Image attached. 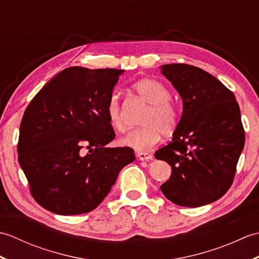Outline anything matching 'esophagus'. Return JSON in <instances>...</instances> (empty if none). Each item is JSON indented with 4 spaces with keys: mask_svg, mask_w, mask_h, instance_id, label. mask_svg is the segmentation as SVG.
<instances>
[{
    "mask_svg": "<svg viewBox=\"0 0 259 259\" xmlns=\"http://www.w3.org/2000/svg\"><path fill=\"white\" fill-rule=\"evenodd\" d=\"M137 157H138L139 160H146V161H149L152 159V155L148 152H138L137 153Z\"/></svg>",
    "mask_w": 259,
    "mask_h": 259,
    "instance_id": "esophagus-1",
    "label": "esophagus"
}]
</instances>
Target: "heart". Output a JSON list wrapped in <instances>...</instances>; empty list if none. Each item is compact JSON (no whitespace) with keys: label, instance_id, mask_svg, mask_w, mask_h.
I'll use <instances>...</instances> for the list:
<instances>
[{"label":"heart","instance_id":"1","mask_svg":"<svg viewBox=\"0 0 259 259\" xmlns=\"http://www.w3.org/2000/svg\"><path fill=\"white\" fill-rule=\"evenodd\" d=\"M134 90L142 101L149 104V109L140 121L141 128L124 136L119 140V144L137 151L149 150L158 144L162 134L169 136L174 133L179 121V112L177 107L169 101L171 95L168 88L160 81L142 79L134 84ZM106 111L110 125L118 133H123L125 122L117 92L110 95Z\"/></svg>","mask_w":259,"mask_h":259}]
</instances>
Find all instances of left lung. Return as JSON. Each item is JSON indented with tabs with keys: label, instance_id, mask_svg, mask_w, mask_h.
Returning a JSON list of instances; mask_svg holds the SVG:
<instances>
[{
	"label": "left lung",
	"instance_id": "1",
	"mask_svg": "<svg viewBox=\"0 0 259 259\" xmlns=\"http://www.w3.org/2000/svg\"><path fill=\"white\" fill-rule=\"evenodd\" d=\"M160 69L183 99L171 142L155 152L171 166V176L160 189L176 205H208L232 186L244 149L239 106L232 91L200 68L174 63Z\"/></svg>",
	"mask_w": 259,
	"mask_h": 259
}]
</instances>
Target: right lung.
<instances>
[{
  "instance_id": "add662e5",
  "label": "right lung",
  "mask_w": 259,
  "mask_h": 259,
  "mask_svg": "<svg viewBox=\"0 0 259 259\" xmlns=\"http://www.w3.org/2000/svg\"><path fill=\"white\" fill-rule=\"evenodd\" d=\"M124 70L71 67L48 82L20 125L19 163L31 194L47 210L71 216L97 208L133 162L131 148H109L114 130L108 99ZM90 152L85 155L83 148Z\"/></svg>"
}]
</instances>
